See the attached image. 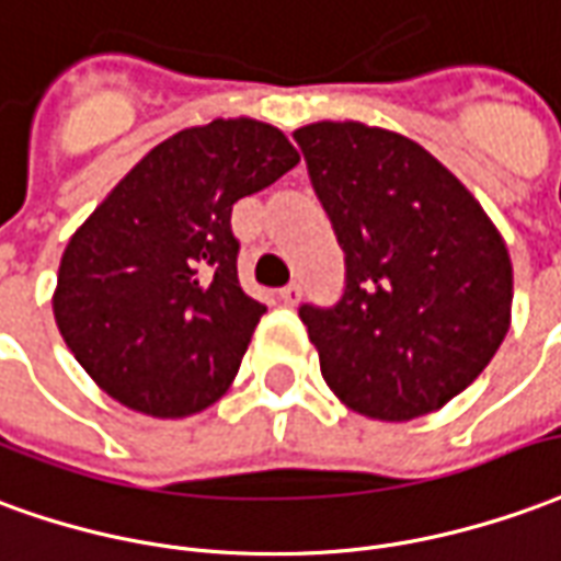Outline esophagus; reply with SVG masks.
Listing matches in <instances>:
<instances>
[{
	"label": "esophagus",
	"mask_w": 561,
	"mask_h": 561,
	"mask_svg": "<svg viewBox=\"0 0 561 561\" xmlns=\"http://www.w3.org/2000/svg\"><path fill=\"white\" fill-rule=\"evenodd\" d=\"M301 296V287L293 280V284H287V287H280V293H277V299L284 301V305H296Z\"/></svg>",
	"instance_id": "1"
}]
</instances>
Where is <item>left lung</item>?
Returning a JSON list of instances; mask_svg holds the SVG:
<instances>
[{"label": "left lung", "instance_id": "left-lung-1", "mask_svg": "<svg viewBox=\"0 0 561 561\" xmlns=\"http://www.w3.org/2000/svg\"><path fill=\"white\" fill-rule=\"evenodd\" d=\"M344 250V289L301 305L329 389L375 420L438 411L490 365L514 268L480 202L428 150L365 123L293 133Z\"/></svg>", "mask_w": 561, "mask_h": 561}]
</instances>
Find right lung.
<instances>
[{"label": "right lung", "instance_id": "add662e5", "mask_svg": "<svg viewBox=\"0 0 561 561\" xmlns=\"http://www.w3.org/2000/svg\"><path fill=\"white\" fill-rule=\"evenodd\" d=\"M296 162L268 123L193 126L153 147L71 236L54 313L111 399L186 416L229 389L265 313L238 280L232 205Z\"/></svg>", "mask_w": 561, "mask_h": 561}]
</instances>
